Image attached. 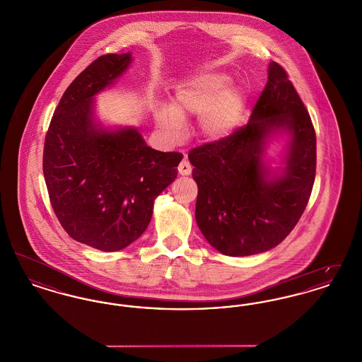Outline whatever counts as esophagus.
Returning <instances> with one entry per match:
<instances>
[{"label": "esophagus", "mask_w": 362, "mask_h": 362, "mask_svg": "<svg viewBox=\"0 0 362 362\" xmlns=\"http://www.w3.org/2000/svg\"><path fill=\"white\" fill-rule=\"evenodd\" d=\"M177 171L180 175H189L191 171H192V165L189 164V160L187 158H183L182 161H180V164L177 165Z\"/></svg>", "instance_id": "esophagus-1"}]
</instances>
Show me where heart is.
<instances>
[{
	"label": "heart",
	"mask_w": 362,
	"mask_h": 362,
	"mask_svg": "<svg viewBox=\"0 0 362 362\" xmlns=\"http://www.w3.org/2000/svg\"><path fill=\"white\" fill-rule=\"evenodd\" d=\"M228 84L229 77L220 71H207L186 80L176 86L173 105L156 110L157 127L176 142L185 134L186 119L201 117L198 130L204 139L229 137L240 118L243 95Z\"/></svg>",
	"instance_id": "b5f03b06"
}]
</instances>
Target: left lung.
I'll use <instances>...</instances> for the list:
<instances>
[{
    "mask_svg": "<svg viewBox=\"0 0 362 362\" xmlns=\"http://www.w3.org/2000/svg\"><path fill=\"white\" fill-rule=\"evenodd\" d=\"M279 128L293 139L286 171L269 182L259 156ZM189 160L198 186L195 220L217 251L247 257L284 240L307 207L316 173L315 129L286 70L273 61L248 123L191 149Z\"/></svg>",
    "mask_w": 362,
    "mask_h": 362,
    "instance_id": "left-lung-1",
    "label": "left lung"
}]
</instances>
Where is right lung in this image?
<instances>
[{"label":"right lung","mask_w":362,"mask_h":362,"mask_svg":"<svg viewBox=\"0 0 362 362\" xmlns=\"http://www.w3.org/2000/svg\"><path fill=\"white\" fill-rule=\"evenodd\" d=\"M130 54H105L68 86L52 115L43 173L52 210L71 239L119 251L145 232L156 197L183 155L149 148L136 129L107 132L92 119L93 96L114 83Z\"/></svg>","instance_id":"right-lung-1"}]
</instances>
